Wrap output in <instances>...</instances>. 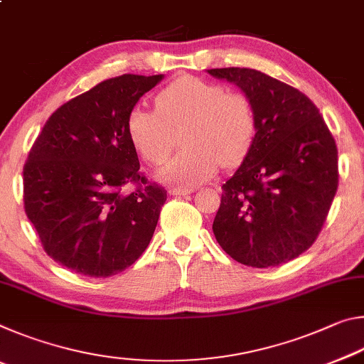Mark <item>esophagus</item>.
<instances>
[{"instance_id":"esophagus-1","label":"esophagus","mask_w":364,"mask_h":364,"mask_svg":"<svg viewBox=\"0 0 364 364\" xmlns=\"http://www.w3.org/2000/svg\"><path fill=\"white\" fill-rule=\"evenodd\" d=\"M194 189H186V188H170L171 196H188L193 193Z\"/></svg>"}]
</instances>
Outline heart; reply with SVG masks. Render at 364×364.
<instances>
[{
    "mask_svg": "<svg viewBox=\"0 0 364 364\" xmlns=\"http://www.w3.org/2000/svg\"><path fill=\"white\" fill-rule=\"evenodd\" d=\"M181 130V152L159 171V180L193 188L208 180L218 165L232 167L247 156L257 138V114L247 96L223 85L184 75L156 96V110L136 106L127 117V136L138 156L160 165Z\"/></svg>",
    "mask_w": 364,
    "mask_h": 364,
    "instance_id": "obj_1",
    "label": "heart"
}]
</instances>
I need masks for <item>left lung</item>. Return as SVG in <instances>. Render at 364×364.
<instances>
[{
	"instance_id": "obj_1",
	"label": "left lung",
	"mask_w": 364,
	"mask_h": 364,
	"mask_svg": "<svg viewBox=\"0 0 364 364\" xmlns=\"http://www.w3.org/2000/svg\"><path fill=\"white\" fill-rule=\"evenodd\" d=\"M207 72L239 86L257 114L255 143L221 186L215 237L247 267L291 262L316 241L334 200L336 141L310 97L292 86L254 69Z\"/></svg>"
}]
</instances>
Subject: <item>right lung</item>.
<instances>
[{
    "label": "right lung",
    "mask_w": 364,
    "mask_h": 364,
    "mask_svg": "<svg viewBox=\"0 0 364 364\" xmlns=\"http://www.w3.org/2000/svg\"><path fill=\"white\" fill-rule=\"evenodd\" d=\"M164 75L104 80L46 120L23 165V207L43 249L63 267L109 278L138 260L167 191L139 173L127 117ZM136 183L133 193L123 187Z\"/></svg>",
    "instance_id": "right-lung-1"
}]
</instances>
